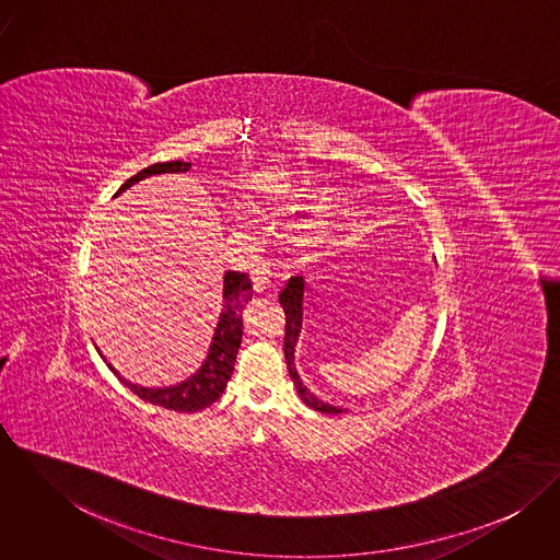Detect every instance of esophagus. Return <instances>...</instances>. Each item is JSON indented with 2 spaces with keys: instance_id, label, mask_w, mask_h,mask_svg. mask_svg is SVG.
<instances>
[{
  "instance_id": "esophagus-1",
  "label": "esophagus",
  "mask_w": 560,
  "mask_h": 560,
  "mask_svg": "<svg viewBox=\"0 0 560 560\" xmlns=\"http://www.w3.org/2000/svg\"><path fill=\"white\" fill-rule=\"evenodd\" d=\"M252 284H254V291H267V289H273V273L269 271V267L265 265H258L254 271H252Z\"/></svg>"
}]
</instances>
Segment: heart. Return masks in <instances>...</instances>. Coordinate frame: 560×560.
<instances>
[{"label":"heart","instance_id":"b5f03b06","mask_svg":"<svg viewBox=\"0 0 560 560\" xmlns=\"http://www.w3.org/2000/svg\"><path fill=\"white\" fill-rule=\"evenodd\" d=\"M262 189H265V200L269 211L293 213L304 218H319L323 213H327L338 200V191L334 187L313 183V180H293L284 176L267 178L262 183ZM235 220L237 222L243 220L241 209L235 211ZM358 220H360L358 211H342L340 220L315 224L304 233V237L308 245H315V247H338L353 235Z\"/></svg>","mask_w":560,"mask_h":560}]
</instances>
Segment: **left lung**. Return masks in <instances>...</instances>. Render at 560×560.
<instances>
[{
	"instance_id": "obj_1",
	"label": "left lung",
	"mask_w": 560,
	"mask_h": 560,
	"mask_svg": "<svg viewBox=\"0 0 560 560\" xmlns=\"http://www.w3.org/2000/svg\"><path fill=\"white\" fill-rule=\"evenodd\" d=\"M304 278L302 276H293L287 287L280 293V304L284 308V317H287V325H284V358H287V366H289V375L293 380V386L298 388L300 399L304 400L308 407H313L315 411L320 413H342V407L329 405L325 400H320L317 395H313L300 380L298 369H295V345L302 331V320H304Z\"/></svg>"
}]
</instances>
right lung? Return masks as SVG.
Segmentation results:
<instances>
[{"label": "right lung", "mask_w": 560, "mask_h": 560, "mask_svg": "<svg viewBox=\"0 0 560 560\" xmlns=\"http://www.w3.org/2000/svg\"><path fill=\"white\" fill-rule=\"evenodd\" d=\"M191 167L189 161H163V163H153L144 170H140L136 176H131L118 191L129 189L131 185H136L138 180L153 176V174H165V172H187ZM252 300V280L247 278V273L240 271H226L224 273V308L220 313V320L213 334V342L209 349V355L205 360V364L198 369V373H194L189 380L170 386V388H144L138 384H131L127 380H122L116 369L112 364L109 371L114 375H118V380L129 386V390L133 395H138L140 399L149 400L153 405H160L165 409H174V411H200L205 407H209L211 402L222 397V393L226 390V384L235 371V360H237V351L241 347V334H243V308L245 304Z\"/></svg>", "instance_id": "right-lung-1"}]
</instances>
